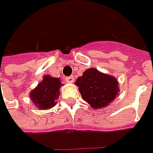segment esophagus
Masks as SVG:
<instances>
[{
	"mask_svg": "<svg viewBox=\"0 0 153 153\" xmlns=\"http://www.w3.org/2000/svg\"><path fill=\"white\" fill-rule=\"evenodd\" d=\"M65 82L68 83H72L74 82V76H68L65 78Z\"/></svg>",
	"mask_w": 153,
	"mask_h": 153,
	"instance_id": "obj_1",
	"label": "esophagus"
}]
</instances>
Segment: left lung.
<instances>
[{
	"mask_svg": "<svg viewBox=\"0 0 153 153\" xmlns=\"http://www.w3.org/2000/svg\"><path fill=\"white\" fill-rule=\"evenodd\" d=\"M82 98L94 109L106 107L119 95V83L113 76L99 71L95 68L86 70L76 81Z\"/></svg>",
	"mask_w": 153,
	"mask_h": 153,
	"instance_id": "left-lung-1",
	"label": "left lung"
}]
</instances>
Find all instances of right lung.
<instances>
[{
  "instance_id": "add662e5",
  "label": "right lung",
  "mask_w": 153,
  "mask_h": 153,
  "mask_svg": "<svg viewBox=\"0 0 153 153\" xmlns=\"http://www.w3.org/2000/svg\"><path fill=\"white\" fill-rule=\"evenodd\" d=\"M64 84L61 80L52 76H43V79L40 82L32 91L30 93V98L33 104L40 110H48L53 107L56 100L59 96V88Z\"/></svg>"
}]
</instances>
